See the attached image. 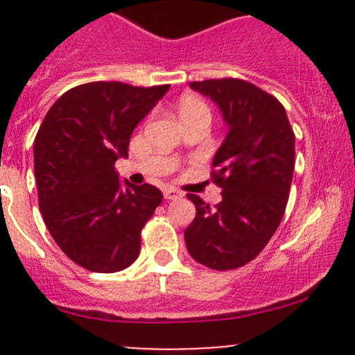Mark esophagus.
Returning a JSON list of instances; mask_svg holds the SVG:
<instances>
[{
  "mask_svg": "<svg viewBox=\"0 0 355 355\" xmlns=\"http://www.w3.org/2000/svg\"><path fill=\"white\" fill-rule=\"evenodd\" d=\"M163 196H164V199H166V200H173V199L184 198V194H182L180 191H175V189H171V187L164 189Z\"/></svg>",
  "mask_w": 355,
  "mask_h": 355,
  "instance_id": "34e87169",
  "label": "esophagus"
}]
</instances>
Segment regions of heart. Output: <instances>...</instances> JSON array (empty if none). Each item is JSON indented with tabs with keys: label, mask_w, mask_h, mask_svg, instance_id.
<instances>
[{
	"label": "heart",
	"mask_w": 355,
	"mask_h": 355,
	"mask_svg": "<svg viewBox=\"0 0 355 355\" xmlns=\"http://www.w3.org/2000/svg\"><path fill=\"white\" fill-rule=\"evenodd\" d=\"M178 113H180L182 120H187V118L192 116H200V114H207L209 116L207 106L199 98H194V96H184L180 99V103H178Z\"/></svg>",
	"instance_id": "obj_1"
}]
</instances>
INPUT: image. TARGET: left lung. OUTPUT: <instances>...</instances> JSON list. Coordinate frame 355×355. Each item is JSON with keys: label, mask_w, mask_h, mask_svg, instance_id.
I'll list each match as a JSON object with an SVG mask.
<instances>
[{"label": "left lung", "mask_w": 355, "mask_h": 355, "mask_svg": "<svg viewBox=\"0 0 355 355\" xmlns=\"http://www.w3.org/2000/svg\"><path fill=\"white\" fill-rule=\"evenodd\" d=\"M223 116L228 134L213 157L221 187L214 209L199 196L185 228L189 254L211 270H235L252 261L277 232L292 185L295 135L277 98L239 78L192 82Z\"/></svg>", "instance_id": "1"}]
</instances>
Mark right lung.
I'll list each match as a JSON object with an SVG mask.
<instances>
[{
  "label": "right lung",
  "instance_id": "obj_1",
  "mask_svg": "<svg viewBox=\"0 0 355 355\" xmlns=\"http://www.w3.org/2000/svg\"><path fill=\"white\" fill-rule=\"evenodd\" d=\"M170 85L134 87L91 82L67 91L34 141L39 209L49 234L73 263L116 273L141 252V230L163 200L155 185L123 184L114 161Z\"/></svg>",
  "mask_w": 355,
  "mask_h": 355
}]
</instances>
